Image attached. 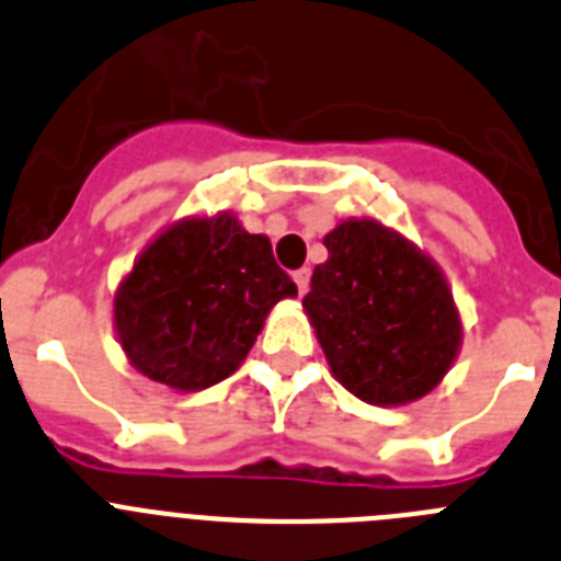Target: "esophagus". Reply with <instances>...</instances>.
Here are the masks:
<instances>
[{
  "label": "esophagus",
  "mask_w": 561,
  "mask_h": 561,
  "mask_svg": "<svg viewBox=\"0 0 561 561\" xmlns=\"http://www.w3.org/2000/svg\"><path fill=\"white\" fill-rule=\"evenodd\" d=\"M294 282H296V287H299V294H301V296L308 294V287H310V267H299V271H296V274H294Z\"/></svg>",
  "instance_id": "esophagus-1"
}]
</instances>
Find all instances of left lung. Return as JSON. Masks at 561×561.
<instances>
[{"label":"left lung","instance_id":"left-lung-1","mask_svg":"<svg viewBox=\"0 0 561 561\" xmlns=\"http://www.w3.org/2000/svg\"><path fill=\"white\" fill-rule=\"evenodd\" d=\"M324 248L301 305L335 378L373 407L432 392L462 335L440 267L375 220H344Z\"/></svg>","mask_w":561,"mask_h":561}]
</instances>
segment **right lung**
I'll use <instances>...</instances> for the list:
<instances>
[{"mask_svg":"<svg viewBox=\"0 0 561 561\" xmlns=\"http://www.w3.org/2000/svg\"><path fill=\"white\" fill-rule=\"evenodd\" d=\"M296 296L271 240L231 214L165 228L115 294V330L138 373L197 392L245 362L265 316Z\"/></svg>","mask_w":561,"mask_h":561,"instance_id":"right-lung-1","label":"right lung"}]
</instances>
